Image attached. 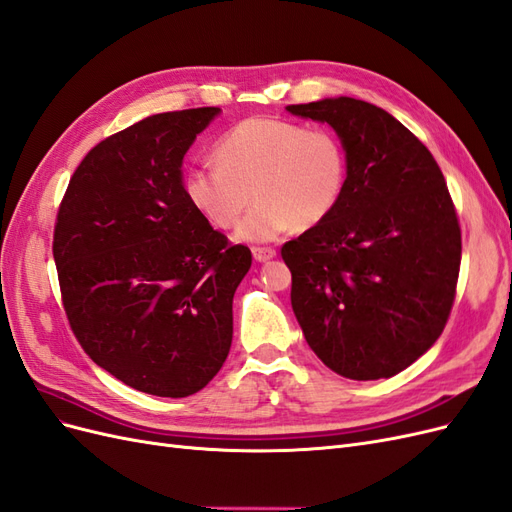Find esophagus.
Here are the masks:
<instances>
[{
    "label": "esophagus",
    "mask_w": 512,
    "mask_h": 512,
    "mask_svg": "<svg viewBox=\"0 0 512 512\" xmlns=\"http://www.w3.org/2000/svg\"><path fill=\"white\" fill-rule=\"evenodd\" d=\"M252 256L258 262H267V260L275 258V250L273 247H252Z\"/></svg>",
    "instance_id": "1"
}]
</instances>
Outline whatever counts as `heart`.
<instances>
[{"mask_svg": "<svg viewBox=\"0 0 512 512\" xmlns=\"http://www.w3.org/2000/svg\"><path fill=\"white\" fill-rule=\"evenodd\" d=\"M215 164L190 168L185 198L200 218L228 230L256 200L235 237L267 243L290 228L307 230L339 205L348 181V153L335 132L301 123L252 117L230 128L213 147Z\"/></svg>", "mask_w": 512, "mask_h": 512, "instance_id": "obj_1", "label": "heart"}]
</instances>
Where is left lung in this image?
Here are the masks:
<instances>
[{
  "mask_svg": "<svg viewBox=\"0 0 512 512\" xmlns=\"http://www.w3.org/2000/svg\"><path fill=\"white\" fill-rule=\"evenodd\" d=\"M286 111L329 123L348 153L335 211L282 247L294 316L335 374L391 378L436 344L455 301L461 230L442 170L369 102L339 96Z\"/></svg>",
  "mask_w": 512,
  "mask_h": 512,
  "instance_id": "obj_1",
  "label": "left lung"
}]
</instances>
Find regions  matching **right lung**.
I'll list each match as a JSON object with an SVG mask.
<instances>
[{
  "label": "right lung",
  "mask_w": 512,
  "mask_h": 512,
  "mask_svg": "<svg viewBox=\"0 0 512 512\" xmlns=\"http://www.w3.org/2000/svg\"><path fill=\"white\" fill-rule=\"evenodd\" d=\"M222 113L151 115L104 138L68 183L53 256L70 327L132 389L188 397L222 369L232 297L252 267L183 192V156Z\"/></svg>",
  "instance_id": "1"
}]
</instances>
